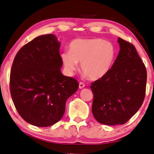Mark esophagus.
I'll return each mask as SVG.
<instances>
[{"label":"esophagus","instance_id":"obj_1","mask_svg":"<svg viewBox=\"0 0 154 154\" xmlns=\"http://www.w3.org/2000/svg\"><path fill=\"white\" fill-rule=\"evenodd\" d=\"M84 86H85V84H84L83 82H79V88H83Z\"/></svg>","mask_w":154,"mask_h":154}]
</instances>
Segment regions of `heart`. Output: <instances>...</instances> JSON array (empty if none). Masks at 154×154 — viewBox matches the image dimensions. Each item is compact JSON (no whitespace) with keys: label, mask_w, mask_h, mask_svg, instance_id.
I'll use <instances>...</instances> for the list:
<instances>
[{"label":"heart","mask_w":154,"mask_h":154,"mask_svg":"<svg viewBox=\"0 0 154 154\" xmlns=\"http://www.w3.org/2000/svg\"><path fill=\"white\" fill-rule=\"evenodd\" d=\"M114 45L100 38L78 39L70 44L69 51L61 54L60 57L65 70L72 75L81 63V71L90 79H98L111 69L115 59Z\"/></svg>","instance_id":"b5f03b06"}]
</instances>
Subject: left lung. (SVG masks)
Returning <instances> with one entry per match:
<instances>
[{
    "instance_id": "left-lung-1",
    "label": "left lung",
    "mask_w": 154,
    "mask_h": 154,
    "mask_svg": "<svg viewBox=\"0 0 154 154\" xmlns=\"http://www.w3.org/2000/svg\"><path fill=\"white\" fill-rule=\"evenodd\" d=\"M119 53L106 75L91 83L92 112L102 124H124L141 107L145 97L146 70L131 43L120 38Z\"/></svg>"
}]
</instances>
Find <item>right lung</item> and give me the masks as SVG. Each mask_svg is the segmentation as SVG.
<instances>
[{"label": "right lung", "mask_w": 154, "mask_h": 154, "mask_svg": "<svg viewBox=\"0 0 154 154\" xmlns=\"http://www.w3.org/2000/svg\"><path fill=\"white\" fill-rule=\"evenodd\" d=\"M60 46L54 35L38 36L21 47L13 61V103L23 119L35 126H50L60 121L67 100L79 87L76 79L60 72Z\"/></svg>", "instance_id": "right-lung-1"}]
</instances>
